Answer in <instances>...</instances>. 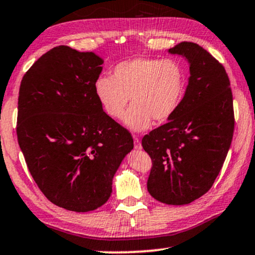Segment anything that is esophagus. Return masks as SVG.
<instances>
[{"instance_id": "1", "label": "esophagus", "mask_w": 255, "mask_h": 255, "mask_svg": "<svg viewBox=\"0 0 255 255\" xmlns=\"http://www.w3.org/2000/svg\"><path fill=\"white\" fill-rule=\"evenodd\" d=\"M134 148H135V149H141V148H142V146H141L140 140H138V138L135 136V135H134Z\"/></svg>"}]
</instances>
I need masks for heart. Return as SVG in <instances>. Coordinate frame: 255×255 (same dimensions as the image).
<instances>
[{
  "instance_id": "heart-1",
  "label": "heart",
  "mask_w": 255,
  "mask_h": 255,
  "mask_svg": "<svg viewBox=\"0 0 255 255\" xmlns=\"http://www.w3.org/2000/svg\"><path fill=\"white\" fill-rule=\"evenodd\" d=\"M94 89L105 113L114 120L124 117L130 98L125 122L141 131L154 120L162 124L175 115L186 94V75L174 60L136 57L118 63L113 76L100 75Z\"/></svg>"
}]
</instances>
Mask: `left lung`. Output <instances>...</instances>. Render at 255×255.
Instances as JSON below:
<instances>
[{"mask_svg": "<svg viewBox=\"0 0 255 255\" xmlns=\"http://www.w3.org/2000/svg\"><path fill=\"white\" fill-rule=\"evenodd\" d=\"M189 63L188 86L175 115L144 135L151 166L147 189L166 205H187L207 193L217 179L234 131L233 95L224 66L193 42L168 50Z\"/></svg>", "mask_w": 255, "mask_h": 255, "instance_id": "8db88e82", "label": "left lung"}]
</instances>
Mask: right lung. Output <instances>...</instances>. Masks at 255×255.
<instances>
[{
  "label": "right lung",
  "mask_w": 255,
  "mask_h": 255,
  "mask_svg": "<svg viewBox=\"0 0 255 255\" xmlns=\"http://www.w3.org/2000/svg\"><path fill=\"white\" fill-rule=\"evenodd\" d=\"M104 60L59 46L24 74L18 93L17 140L44 196L73 212L101 207L133 137L95 95Z\"/></svg>",
  "instance_id": "1"
}]
</instances>
